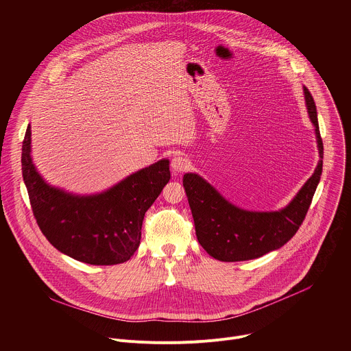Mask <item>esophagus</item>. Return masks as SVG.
Listing matches in <instances>:
<instances>
[{
    "instance_id": "34e87169",
    "label": "esophagus",
    "mask_w": 351,
    "mask_h": 351,
    "mask_svg": "<svg viewBox=\"0 0 351 351\" xmlns=\"http://www.w3.org/2000/svg\"><path fill=\"white\" fill-rule=\"evenodd\" d=\"M172 169H173V172H184L187 168H189V165H190V162H189V160L184 157V156H175L173 157V160H172Z\"/></svg>"
}]
</instances>
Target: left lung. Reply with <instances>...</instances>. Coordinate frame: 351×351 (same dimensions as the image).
Wrapping results in <instances>:
<instances>
[{
    "instance_id": "left-lung-1",
    "label": "left lung",
    "mask_w": 351,
    "mask_h": 351,
    "mask_svg": "<svg viewBox=\"0 0 351 351\" xmlns=\"http://www.w3.org/2000/svg\"><path fill=\"white\" fill-rule=\"evenodd\" d=\"M304 95L311 122L315 126L321 160L314 175L285 210L276 213L244 211L228 203L198 175L186 173L183 176L197 240L215 260L234 263L263 257L286 244L302 226L321 179L324 160V143L314 98L306 87Z\"/></svg>"
}]
</instances>
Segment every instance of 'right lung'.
Returning <instances> with one entry per match:
<instances>
[{
    "label": "right lung",
    "mask_w": 351,
    "mask_h": 351,
    "mask_svg": "<svg viewBox=\"0 0 351 351\" xmlns=\"http://www.w3.org/2000/svg\"><path fill=\"white\" fill-rule=\"evenodd\" d=\"M30 136L29 125L22 145V173L45 239L84 264L126 263L138 248L145 211L171 179L169 161L144 168L103 194L77 197L44 183L30 158Z\"/></svg>",
    "instance_id": "1"
}]
</instances>
